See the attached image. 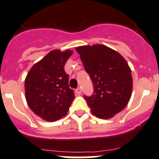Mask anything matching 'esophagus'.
I'll return each instance as SVG.
<instances>
[{
  "label": "esophagus",
  "mask_w": 159,
  "mask_h": 159,
  "mask_svg": "<svg viewBox=\"0 0 159 159\" xmlns=\"http://www.w3.org/2000/svg\"><path fill=\"white\" fill-rule=\"evenodd\" d=\"M75 93L78 95H80L81 93V89L80 88H78V89H75Z\"/></svg>",
  "instance_id": "esophagus-1"
}]
</instances>
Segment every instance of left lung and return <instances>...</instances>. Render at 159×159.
Returning <instances> with one entry per match:
<instances>
[{"label": "left lung", "instance_id": "obj_1", "mask_svg": "<svg viewBox=\"0 0 159 159\" xmlns=\"http://www.w3.org/2000/svg\"><path fill=\"white\" fill-rule=\"evenodd\" d=\"M93 85V94L84 96L97 118H113L127 106L132 93L131 70L123 57L103 45L76 48Z\"/></svg>", "mask_w": 159, "mask_h": 159}]
</instances>
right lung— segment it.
Masks as SVG:
<instances>
[{
	"label": "right lung",
	"instance_id": "1",
	"mask_svg": "<svg viewBox=\"0 0 159 159\" xmlns=\"http://www.w3.org/2000/svg\"><path fill=\"white\" fill-rule=\"evenodd\" d=\"M72 53L71 50L50 51L26 76L25 90L28 106L45 121H54L66 116L75 98L64 69Z\"/></svg>",
	"mask_w": 159,
	"mask_h": 159
}]
</instances>
